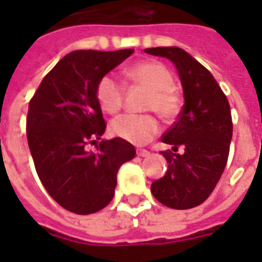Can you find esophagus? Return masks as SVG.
<instances>
[{"label":"esophagus","mask_w":262,"mask_h":262,"mask_svg":"<svg viewBox=\"0 0 262 262\" xmlns=\"http://www.w3.org/2000/svg\"><path fill=\"white\" fill-rule=\"evenodd\" d=\"M136 154L139 157H147V156H150V151L144 150V148H139V150H136Z\"/></svg>","instance_id":"34e87169"}]
</instances>
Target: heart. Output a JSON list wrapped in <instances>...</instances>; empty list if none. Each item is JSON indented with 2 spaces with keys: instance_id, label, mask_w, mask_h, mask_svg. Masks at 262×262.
Wrapping results in <instances>:
<instances>
[{
  "instance_id": "b5f03b06",
  "label": "heart",
  "mask_w": 262,
  "mask_h": 262,
  "mask_svg": "<svg viewBox=\"0 0 262 262\" xmlns=\"http://www.w3.org/2000/svg\"><path fill=\"white\" fill-rule=\"evenodd\" d=\"M129 80L146 86L148 97L146 109L154 111L165 120H171L180 114L181 97L172 88L174 77L164 64L157 61H142L125 71ZM97 101L103 112L114 115L123 105L125 88L114 75H103L98 81L95 90ZM111 133L133 144H146L160 132V123L154 115H132L118 116L111 123Z\"/></svg>"
}]
</instances>
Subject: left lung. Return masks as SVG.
<instances>
[{
  "label": "left lung",
  "instance_id": "1",
  "mask_svg": "<svg viewBox=\"0 0 262 262\" xmlns=\"http://www.w3.org/2000/svg\"><path fill=\"white\" fill-rule=\"evenodd\" d=\"M144 52L174 63L185 99L178 120L161 137L172 151L182 147L184 153L161 151L168 168L151 184V193L168 208H195L208 199L225 171L233 135L230 105L210 71L185 50L172 46Z\"/></svg>",
  "mask_w": 262,
  "mask_h": 262
}]
</instances>
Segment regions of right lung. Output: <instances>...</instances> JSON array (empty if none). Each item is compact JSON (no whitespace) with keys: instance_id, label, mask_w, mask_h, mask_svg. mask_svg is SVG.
Wrapping results in <instances>:
<instances>
[{"instance_id":"add662e5","label":"right lung","mask_w":262,"mask_h":262,"mask_svg":"<svg viewBox=\"0 0 262 262\" xmlns=\"http://www.w3.org/2000/svg\"><path fill=\"white\" fill-rule=\"evenodd\" d=\"M135 50H75L43 78L29 102L26 136L39 180L60 206L95 213L115 195L120 165L136 156L133 144L115 137L86 150L106 129L97 101L98 81Z\"/></svg>"}]
</instances>
